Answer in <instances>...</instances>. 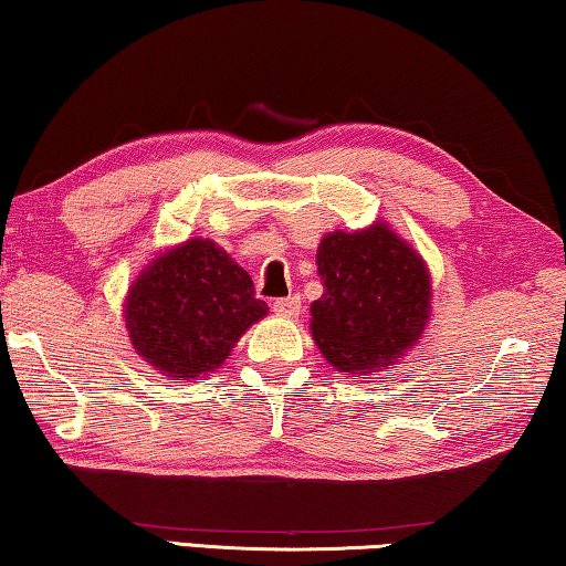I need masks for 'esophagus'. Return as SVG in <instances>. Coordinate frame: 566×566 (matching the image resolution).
<instances>
[{"instance_id":"1","label":"esophagus","mask_w":566,"mask_h":566,"mask_svg":"<svg viewBox=\"0 0 566 566\" xmlns=\"http://www.w3.org/2000/svg\"><path fill=\"white\" fill-rule=\"evenodd\" d=\"M300 310H302V300L297 297V294L274 300V312H276V315H282V317H297Z\"/></svg>"}]
</instances>
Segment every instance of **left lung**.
<instances>
[{
	"label": "left lung",
	"instance_id": "1",
	"mask_svg": "<svg viewBox=\"0 0 566 566\" xmlns=\"http://www.w3.org/2000/svg\"><path fill=\"white\" fill-rule=\"evenodd\" d=\"M317 272L325 294L312 304V337L329 365L357 378L416 345L430 315V280L423 259L388 227L325 237Z\"/></svg>",
	"mask_w": 566,
	"mask_h": 566
}]
</instances>
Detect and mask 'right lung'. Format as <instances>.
<instances>
[{"label":"right lung","mask_w":566,"mask_h":566,"mask_svg":"<svg viewBox=\"0 0 566 566\" xmlns=\"http://www.w3.org/2000/svg\"><path fill=\"white\" fill-rule=\"evenodd\" d=\"M264 315L251 276L203 239L156 259L130 286L125 307L133 347L170 378L217 370Z\"/></svg>","instance_id":"obj_1"}]
</instances>
